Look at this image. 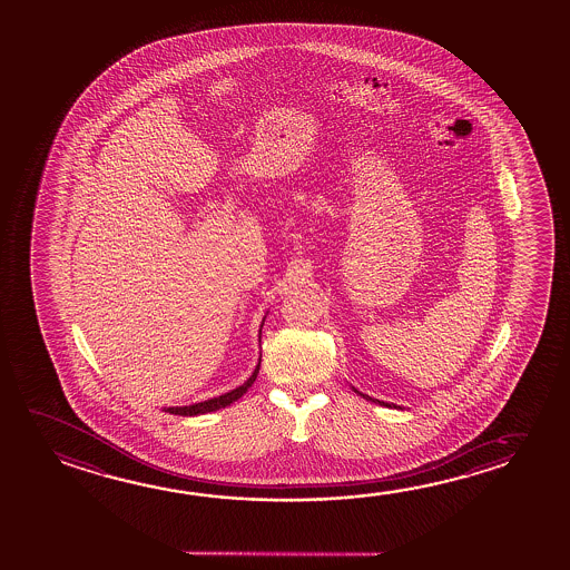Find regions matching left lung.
Masks as SVG:
<instances>
[{
	"mask_svg": "<svg viewBox=\"0 0 570 570\" xmlns=\"http://www.w3.org/2000/svg\"><path fill=\"white\" fill-rule=\"evenodd\" d=\"M352 390H354V392L357 393V395H362V397H364V400H367V402L380 403V405H383V407H397V405H393V403L380 402V400H374V397H370V395H365V393L357 392L355 387H352Z\"/></svg>",
	"mask_w": 570,
	"mask_h": 570,
	"instance_id": "left-lung-1",
	"label": "left lung"
}]
</instances>
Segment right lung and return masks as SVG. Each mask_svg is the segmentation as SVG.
I'll return each mask as SVG.
<instances>
[{"label":"right lung","mask_w":570,"mask_h":570,"mask_svg":"<svg viewBox=\"0 0 570 570\" xmlns=\"http://www.w3.org/2000/svg\"><path fill=\"white\" fill-rule=\"evenodd\" d=\"M262 324H264V320H262ZM258 370H261V362L258 365L254 367L253 375L243 383V385H238L236 390H230V392L223 393V395H218V397H210V400H206V402L193 403V405H180V407H165L163 411H167V413H173V415H187V417H193V415H203V413H210V411L223 410L226 405H230V403L236 402V400H240L244 393L248 392V387L256 382V375H258Z\"/></svg>","instance_id":"add662e5"}]
</instances>
